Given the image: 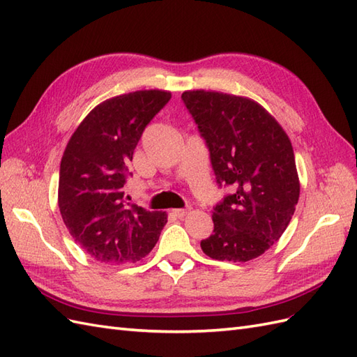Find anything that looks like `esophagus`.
Wrapping results in <instances>:
<instances>
[{
    "label": "esophagus",
    "instance_id": "34e87169",
    "mask_svg": "<svg viewBox=\"0 0 357 357\" xmlns=\"http://www.w3.org/2000/svg\"><path fill=\"white\" fill-rule=\"evenodd\" d=\"M190 211H191L190 208H185V209H173L172 214L175 215V217H178V218H184L185 215H188Z\"/></svg>",
    "mask_w": 357,
    "mask_h": 357
}]
</instances>
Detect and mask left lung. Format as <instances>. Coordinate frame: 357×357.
<instances>
[{
    "instance_id": "obj_1",
    "label": "left lung",
    "mask_w": 357,
    "mask_h": 357,
    "mask_svg": "<svg viewBox=\"0 0 357 357\" xmlns=\"http://www.w3.org/2000/svg\"><path fill=\"white\" fill-rule=\"evenodd\" d=\"M182 100L206 140L217 182L236 188L214 208V234L200 248L217 261L258 258L285 232L298 202L289 137L250 98L187 90Z\"/></svg>"
}]
</instances>
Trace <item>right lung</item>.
<instances>
[{
    "instance_id": "add662e5",
    "label": "right lung",
    "mask_w": 357,
    "mask_h": 357,
    "mask_svg": "<svg viewBox=\"0 0 357 357\" xmlns=\"http://www.w3.org/2000/svg\"><path fill=\"white\" fill-rule=\"evenodd\" d=\"M167 90H137L96 105L78 125L60 162L59 208L72 238L109 266L137 262L157 244L167 214L123 200L128 162Z\"/></svg>"
}]
</instances>
